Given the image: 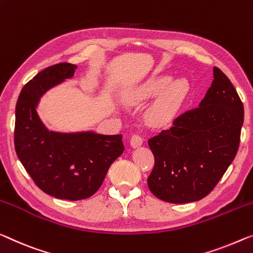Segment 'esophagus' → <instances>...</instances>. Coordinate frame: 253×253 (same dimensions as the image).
<instances>
[{"label":"esophagus","instance_id":"obj_1","mask_svg":"<svg viewBox=\"0 0 253 253\" xmlns=\"http://www.w3.org/2000/svg\"><path fill=\"white\" fill-rule=\"evenodd\" d=\"M130 145L132 148H139V147L142 145V138L138 134L132 135L130 139Z\"/></svg>","mask_w":253,"mask_h":253}]
</instances>
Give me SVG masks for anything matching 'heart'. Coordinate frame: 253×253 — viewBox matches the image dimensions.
<instances>
[{
    "label": "heart",
    "mask_w": 253,
    "mask_h": 253,
    "mask_svg": "<svg viewBox=\"0 0 253 253\" xmlns=\"http://www.w3.org/2000/svg\"><path fill=\"white\" fill-rule=\"evenodd\" d=\"M169 76H155L131 88L123 96L127 106L139 107L158 95L156 99L146 108L143 119L150 127H164L175 119L182 103L188 94V83L176 79L169 83ZM168 86H166V84Z\"/></svg>",
    "instance_id": "1"
}]
</instances>
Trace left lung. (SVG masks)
Masks as SVG:
<instances>
[{"label":"left lung","mask_w":253,"mask_h":253,"mask_svg":"<svg viewBox=\"0 0 253 253\" xmlns=\"http://www.w3.org/2000/svg\"><path fill=\"white\" fill-rule=\"evenodd\" d=\"M213 80L199 107L149 139L155 166L149 190L166 203L203 199L215 188L239 149L244 108L230 79L213 68Z\"/></svg>","instance_id":"obj_1"}]
</instances>
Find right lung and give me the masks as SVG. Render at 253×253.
I'll return each instance as SVG.
<instances>
[{
  "label": "right lung",
  "mask_w": 253,
  "mask_h": 253,
  "mask_svg": "<svg viewBox=\"0 0 253 253\" xmlns=\"http://www.w3.org/2000/svg\"><path fill=\"white\" fill-rule=\"evenodd\" d=\"M76 69L75 64L60 63L35 76L19 95L14 130L15 151L38 188L71 201L91 197L124 151L122 134L53 131L41 120L37 110L42 97L71 79Z\"/></svg>",
  "instance_id": "obj_1"
}]
</instances>
